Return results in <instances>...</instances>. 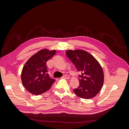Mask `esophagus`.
Masks as SVG:
<instances>
[{
    "mask_svg": "<svg viewBox=\"0 0 129 129\" xmlns=\"http://www.w3.org/2000/svg\"><path fill=\"white\" fill-rule=\"evenodd\" d=\"M62 78H63V79H64L68 80V79H70V76H68V75H64L63 77H62Z\"/></svg>",
    "mask_w": 129,
    "mask_h": 129,
    "instance_id": "obj_1",
    "label": "esophagus"
}]
</instances>
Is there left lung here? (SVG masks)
Returning <instances> with one entry per match:
<instances>
[{
	"instance_id": "8db88e82",
	"label": "left lung",
	"mask_w": 129,
	"mask_h": 129,
	"mask_svg": "<svg viewBox=\"0 0 129 129\" xmlns=\"http://www.w3.org/2000/svg\"><path fill=\"white\" fill-rule=\"evenodd\" d=\"M67 55L75 66L80 75V85L73 90L80 98L90 99L96 96L104 83V73L100 63L91 54L81 49L68 50Z\"/></svg>"
}]
</instances>
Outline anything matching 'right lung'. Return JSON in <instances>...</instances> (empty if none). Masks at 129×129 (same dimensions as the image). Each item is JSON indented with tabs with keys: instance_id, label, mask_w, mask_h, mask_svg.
<instances>
[{
	"instance_id": "right-lung-1",
	"label": "right lung",
	"mask_w": 129,
	"mask_h": 129,
	"mask_svg": "<svg viewBox=\"0 0 129 129\" xmlns=\"http://www.w3.org/2000/svg\"><path fill=\"white\" fill-rule=\"evenodd\" d=\"M56 50L42 49L31 56L22 68V84L28 92L39 95L48 91L55 80L50 78L46 63L55 55Z\"/></svg>"
}]
</instances>
